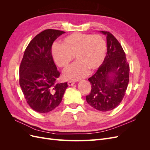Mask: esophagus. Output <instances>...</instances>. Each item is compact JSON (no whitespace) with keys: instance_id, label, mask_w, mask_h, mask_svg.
I'll return each instance as SVG.
<instances>
[{"instance_id":"esophagus-1","label":"esophagus","mask_w":150,"mask_h":150,"mask_svg":"<svg viewBox=\"0 0 150 150\" xmlns=\"http://www.w3.org/2000/svg\"><path fill=\"white\" fill-rule=\"evenodd\" d=\"M67 84L69 86H71L74 84V82H73V81H68Z\"/></svg>"}]
</instances>
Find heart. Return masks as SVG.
Returning <instances> with one entry per match:
<instances>
[{
  "label": "heart",
  "mask_w": 150,
  "mask_h": 150,
  "mask_svg": "<svg viewBox=\"0 0 150 150\" xmlns=\"http://www.w3.org/2000/svg\"><path fill=\"white\" fill-rule=\"evenodd\" d=\"M107 46L105 40L99 35L76 33L66 37L61 45H54L52 59L56 64L62 68L70 65L74 57L77 62L62 73L65 80L78 81L89 73L96 71L105 60Z\"/></svg>",
  "instance_id": "1"
}]
</instances>
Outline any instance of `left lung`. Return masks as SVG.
<instances>
[{
	"label": "left lung",
	"instance_id": "8db88e82",
	"mask_svg": "<svg viewBox=\"0 0 150 150\" xmlns=\"http://www.w3.org/2000/svg\"><path fill=\"white\" fill-rule=\"evenodd\" d=\"M106 36L107 53L102 66L88 79L91 84L86 101L96 110L109 111L119 105L129 83V66L120 42L110 33L101 31Z\"/></svg>",
	"mask_w": 150,
	"mask_h": 150
}]
</instances>
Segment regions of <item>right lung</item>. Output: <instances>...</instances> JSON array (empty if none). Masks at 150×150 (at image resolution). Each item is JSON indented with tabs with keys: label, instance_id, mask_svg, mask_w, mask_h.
<instances>
[{
	"label": "right lung",
	"instance_id": "obj_1",
	"mask_svg": "<svg viewBox=\"0 0 150 150\" xmlns=\"http://www.w3.org/2000/svg\"><path fill=\"white\" fill-rule=\"evenodd\" d=\"M64 31L46 29L31 40L19 68V84L27 103L35 111L47 113L61 103L67 83H56L60 75L52 56L54 40Z\"/></svg>",
	"mask_w": 150,
	"mask_h": 150
}]
</instances>
